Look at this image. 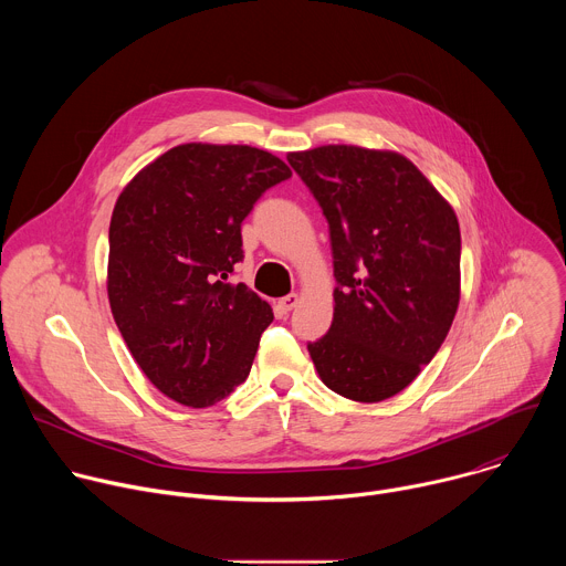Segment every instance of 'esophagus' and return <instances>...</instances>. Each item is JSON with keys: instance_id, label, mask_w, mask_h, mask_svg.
<instances>
[{"instance_id": "1", "label": "esophagus", "mask_w": 566, "mask_h": 566, "mask_svg": "<svg viewBox=\"0 0 566 566\" xmlns=\"http://www.w3.org/2000/svg\"><path fill=\"white\" fill-rule=\"evenodd\" d=\"M297 302H300V295H297V293H291V295H286V297H282V300L277 302V308H280L282 313H289V311H293V308L297 306Z\"/></svg>"}]
</instances>
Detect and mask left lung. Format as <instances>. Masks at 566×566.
<instances>
[{
  "label": "left lung",
  "mask_w": 566,
  "mask_h": 566,
  "mask_svg": "<svg viewBox=\"0 0 566 566\" xmlns=\"http://www.w3.org/2000/svg\"><path fill=\"white\" fill-rule=\"evenodd\" d=\"M291 168L329 221L334 322L311 360L329 389L378 402L406 389L443 345L461 295L452 206L398 151L322 145Z\"/></svg>",
  "instance_id": "1"
}]
</instances>
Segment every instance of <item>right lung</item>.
Masks as SVG:
<instances>
[{"label": "right lung", "instance_id": "obj_1", "mask_svg": "<svg viewBox=\"0 0 566 566\" xmlns=\"http://www.w3.org/2000/svg\"><path fill=\"white\" fill-rule=\"evenodd\" d=\"M291 177L251 145L184 143L145 166L116 199L107 295L149 382L188 408H210L249 378L273 308L223 282L241 251V221Z\"/></svg>", "mask_w": 566, "mask_h": 566}]
</instances>
